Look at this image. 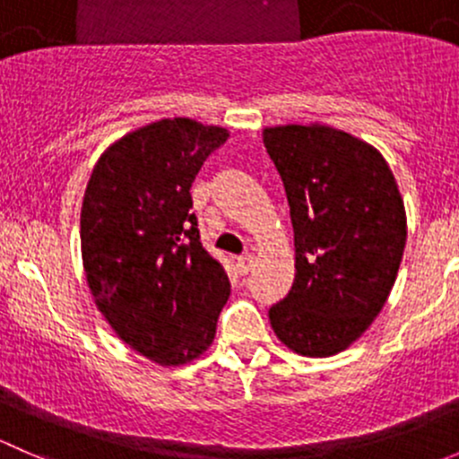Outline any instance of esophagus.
Returning a JSON list of instances; mask_svg holds the SVG:
<instances>
[{"instance_id":"esophagus-1","label":"esophagus","mask_w":459,"mask_h":459,"mask_svg":"<svg viewBox=\"0 0 459 459\" xmlns=\"http://www.w3.org/2000/svg\"><path fill=\"white\" fill-rule=\"evenodd\" d=\"M253 264H255L253 255H242V257H238V264H235V266H238L239 275H247V273L253 268Z\"/></svg>"}]
</instances>
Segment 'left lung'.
I'll return each mask as SVG.
<instances>
[{
    "label": "left lung",
    "instance_id": "obj_1",
    "mask_svg": "<svg viewBox=\"0 0 459 459\" xmlns=\"http://www.w3.org/2000/svg\"><path fill=\"white\" fill-rule=\"evenodd\" d=\"M290 208L295 280L268 308L295 353L328 358L353 344L382 311L406 244L404 202L384 157L326 126L264 131Z\"/></svg>",
    "mask_w": 459,
    "mask_h": 459
}]
</instances>
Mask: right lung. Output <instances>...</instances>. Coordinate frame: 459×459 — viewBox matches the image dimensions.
<instances>
[{
  "instance_id": "1",
  "label": "right lung",
  "mask_w": 459,
  "mask_h": 459,
  "mask_svg": "<svg viewBox=\"0 0 459 459\" xmlns=\"http://www.w3.org/2000/svg\"><path fill=\"white\" fill-rule=\"evenodd\" d=\"M226 140L224 128L161 119L115 142L88 179L82 257L92 298L131 349L164 367L211 346L230 295L191 212L193 179Z\"/></svg>"
}]
</instances>
